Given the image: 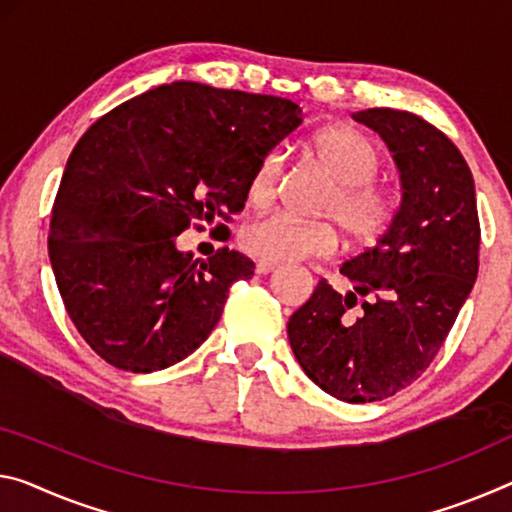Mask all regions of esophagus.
<instances>
[{
    "label": "esophagus",
    "mask_w": 512,
    "mask_h": 512,
    "mask_svg": "<svg viewBox=\"0 0 512 512\" xmlns=\"http://www.w3.org/2000/svg\"><path fill=\"white\" fill-rule=\"evenodd\" d=\"M277 270V263H270V261H256V272L258 274H270Z\"/></svg>",
    "instance_id": "34e87169"
}]
</instances>
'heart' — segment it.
<instances>
[{
    "label": "heart",
    "mask_w": 512,
    "mask_h": 512,
    "mask_svg": "<svg viewBox=\"0 0 512 512\" xmlns=\"http://www.w3.org/2000/svg\"><path fill=\"white\" fill-rule=\"evenodd\" d=\"M311 153L336 183V190L325 206V215L336 219L345 235L359 245L380 238L391 222V201L380 187L373 185L380 169V157L371 139L345 125H334L320 130L311 139ZM279 178L281 153H265L251 171L247 185L251 206H267L277 194ZM240 240L251 256L270 263L325 258L332 256L338 247V233L332 224L300 222L283 212L256 217L242 229Z\"/></svg>",
    "instance_id": "b5f03b06"
}]
</instances>
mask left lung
<instances>
[{"mask_svg": "<svg viewBox=\"0 0 512 512\" xmlns=\"http://www.w3.org/2000/svg\"><path fill=\"white\" fill-rule=\"evenodd\" d=\"M352 119L391 151L400 208L375 247L343 263L355 290L341 295L322 279L290 316L288 341L322 391L373 403L421 377L444 345L474 288L481 224L474 178L444 132L389 107Z\"/></svg>", "mask_w": 512, "mask_h": 512, "instance_id": "obj_1", "label": "left lung"}]
</instances>
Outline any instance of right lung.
Masks as SVG:
<instances>
[{"label": "right lung", "mask_w": 512, "mask_h": 512, "mask_svg": "<svg viewBox=\"0 0 512 512\" xmlns=\"http://www.w3.org/2000/svg\"><path fill=\"white\" fill-rule=\"evenodd\" d=\"M300 123L293 100L174 82L84 132L54 199L47 251L68 316L98 357L153 373L206 341L254 263L229 247L194 261L176 238L245 208L251 171Z\"/></svg>", "instance_id": "add662e5"}]
</instances>
